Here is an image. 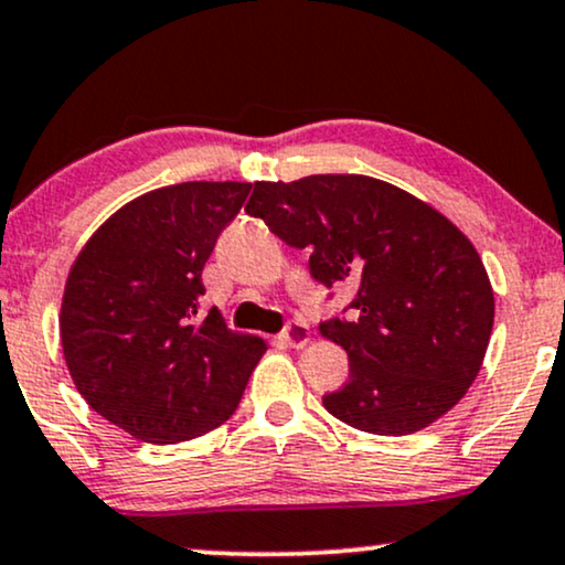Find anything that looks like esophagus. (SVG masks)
<instances>
[{
    "label": "esophagus",
    "mask_w": 565,
    "mask_h": 565,
    "mask_svg": "<svg viewBox=\"0 0 565 565\" xmlns=\"http://www.w3.org/2000/svg\"><path fill=\"white\" fill-rule=\"evenodd\" d=\"M309 335H311L309 324L301 322V319H294V322L285 324V330L280 332V340L290 348H303L309 343Z\"/></svg>",
    "instance_id": "1"
}]
</instances>
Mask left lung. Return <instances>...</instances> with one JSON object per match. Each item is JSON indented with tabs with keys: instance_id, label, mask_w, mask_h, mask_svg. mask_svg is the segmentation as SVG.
I'll return each mask as SVG.
<instances>
[{
	"instance_id": "obj_1",
	"label": "left lung",
	"mask_w": 565,
	"mask_h": 565,
	"mask_svg": "<svg viewBox=\"0 0 565 565\" xmlns=\"http://www.w3.org/2000/svg\"><path fill=\"white\" fill-rule=\"evenodd\" d=\"M246 212L309 248L324 288L356 290L348 319L319 332L343 345L351 374L322 403L372 435H411L463 398L482 369L495 296L477 248L448 217L366 175L254 183Z\"/></svg>"
}]
</instances>
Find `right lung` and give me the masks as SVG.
<instances>
[{"mask_svg":"<svg viewBox=\"0 0 565 565\" xmlns=\"http://www.w3.org/2000/svg\"><path fill=\"white\" fill-rule=\"evenodd\" d=\"M250 183L143 193L90 235L67 275L62 351L96 414L143 443H180L238 408L267 343L201 315V271Z\"/></svg>","mask_w":565,"mask_h":565,"instance_id":"1","label":"right lung"}]
</instances>
